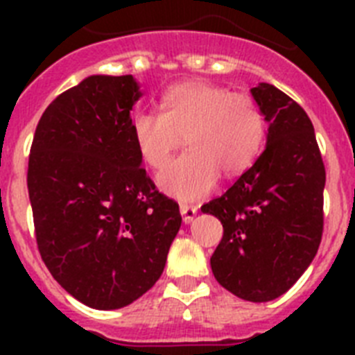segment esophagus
<instances>
[{"instance_id": "1", "label": "esophagus", "mask_w": 355, "mask_h": 355, "mask_svg": "<svg viewBox=\"0 0 355 355\" xmlns=\"http://www.w3.org/2000/svg\"><path fill=\"white\" fill-rule=\"evenodd\" d=\"M180 211L181 216H183V222L184 224H190L197 216V208L196 206H190V205H181L180 206Z\"/></svg>"}]
</instances>
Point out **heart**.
I'll use <instances>...</instances> for the list:
<instances>
[{
	"label": "heart",
	"instance_id": "obj_1",
	"mask_svg": "<svg viewBox=\"0 0 355 355\" xmlns=\"http://www.w3.org/2000/svg\"><path fill=\"white\" fill-rule=\"evenodd\" d=\"M163 112H139L131 133L144 162L163 168L184 142L188 149L159 175V187L183 200L199 199L225 178L245 172L265 142V115L249 94L206 81H184L163 94Z\"/></svg>",
	"mask_w": 355,
	"mask_h": 355
}]
</instances>
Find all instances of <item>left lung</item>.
I'll list each match as a JSON object with an SVG mask.
<instances>
[{"mask_svg": "<svg viewBox=\"0 0 355 355\" xmlns=\"http://www.w3.org/2000/svg\"><path fill=\"white\" fill-rule=\"evenodd\" d=\"M268 122L266 147L218 199L200 208L222 222L211 270L249 302L286 293L316 256L324 231L325 167L307 114L270 83L250 89Z\"/></svg>", "mask_w": 355, "mask_h": 355, "instance_id": "1", "label": "left lung"}]
</instances>
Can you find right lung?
<instances>
[{
	"mask_svg": "<svg viewBox=\"0 0 355 355\" xmlns=\"http://www.w3.org/2000/svg\"><path fill=\"white\" fill-rule=\"evenodd\" d=\"M140 97L131 74L85 78L46 108L28 162L40 256L67 293L103 311L155 286L181 227L178 202L140 167Z\"/></svg>",
	"mask_w": 355,
	"mask_h": 355,
	"instance_id": "obj_1",
	"label": "right lung"
}]
</instances>
